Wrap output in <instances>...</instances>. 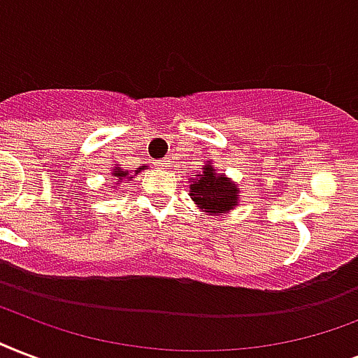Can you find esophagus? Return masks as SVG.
I'll list each match as a JSON object with an SVG mask.
<instances>
[{
    "label": "esophagus",
    "instance_id": "obj_1",
    "mask_svg": "<svg viewBox=\"0 0 358 358\" xmlns=\"http://www.w3.org/2000/svg\"><path fill=\"white\" fill-rule=\"evenodd\" d=\"M157 167H169V161L167 159H159V161H157Z\"/></svg>",
    "mask_w": 358,
    "mask_h": 358
}]
</instances>
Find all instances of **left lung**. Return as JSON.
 I'll return each mask as SVG.
<instances>
[{
  "mask_svg": "<svg viewBox=\"0 0 358 358\" xmlns=\"http://www.w3.org/2000/svg\"><path fill=\"white\" fill-rule=\"evenodd\" d=\"M191 199L212 214H223L236 204V185L223 174H215L214 169L206 167L203 174L191 184Z\"/></svg>",
  "mask_w": 358,
  "mask_h": 358,
  "instance_id": "obj_1",
  "label": "left lung"
}]
</instances>
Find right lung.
Masks as SVG:
<instances>
[{"label":"right lung","mask_w":358,"mask_h":358,"mask_svg":"<svg viewBox=\"0 0 358 358\" xmlns=\"http://www.w3.org/2000/svg\"><path fill=\"white\" fill-rule=\"evenodd\" d=\"M114 174H116V176H127V173H125L124 169H120V167L114 169ZM129 178H133V176H129Z\"/></svg>","instance_id":"right-lung-1"}]
</instances>
